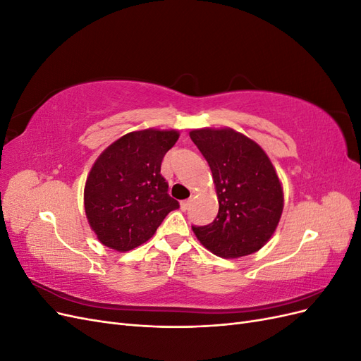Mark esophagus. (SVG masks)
I'll return each instance as SVG.
<instances>
[{
    "label": "esophagus",
    "mask_w": 361,
    "mask_h": 361,
    "mask_svg": "<svg viewBox=\"0 0 361 361\" xmlns=\"http://www.w3.org/2000/svg\"><path fill=\"white\" fill-rule=\"evenodd\" d=\"M190 206H191V200H183V202H180V209H182V211H188Z\"/></svg>",
    "instance_id": "1"
}]
</instances>
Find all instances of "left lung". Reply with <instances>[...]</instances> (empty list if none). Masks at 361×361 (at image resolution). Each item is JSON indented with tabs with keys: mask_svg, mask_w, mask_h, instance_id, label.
Returning <instances> with one entry per match:
<instances>
[{
	"mask_svg": "<svg viewBox=\"0 0 361 361\" xmlns=\"http://www.w3.org/2000/svg\"><path fill=\"white\" fill-rule=\"evenodd\" d=\"M212 171L218 215L192 227L200 244L224 259L253 255L264 247L283 212V187L271 159L256 141L232 128L190 133Z\"/></svg>",
	"mask_w": 361,
	"mask_h": 361,
	"instance_id": "left-lung-1",
	"label": "left lung"
}]
</instances>
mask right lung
Segmentation results:
<instances>
[{
  "label": "right lung",
  "instance_id": "obj_1",
  "mask_svg": "<svg viewBox=\"0 0 361 361\" xmlns=\"http://www.w3.org/2000/svg\"><path fill=\"white\" fill-rule=\"evenodd\" d=\"M178 138L174 129L134 130L97 157L85 180L84 209L101 244L116 251L133 250L178 209L161 176L162 158Z\"/></svg>",
  "mask_w": 361,
  "mask_h": 361
}]
</instances>
